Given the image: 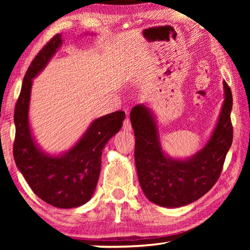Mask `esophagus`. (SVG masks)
<instances>
[{"label": "esophagus", "instance_id": "34e87169", "mask_svg": "<svg viewBox=\"0 0 250 250\" xmlns=\"http://www.w3.org/2000/svg\"><path fill=\"white\" fill-rule=\"evenodd\" d=\"M122 129H124L125 131H128V132H130V131L132 130V125H131V122H130V119L128 117H126L125 121H124V125H122Z\"/></svg>", "mask_w": 250, "mask_h": 250}]
</instances>
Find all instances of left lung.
<instances>
[{
  "mask_svg": "<svg viewBox=\"0 0 250 250\" xmlns=\"http://www.w3.org/2000/svg\"><path fill=\"white\" fill-rule=\"evenodd\" d=\"M224 90L225 99L213 134L206 146L188 160L171 159L163 153L150 109L138 104L131 110L135 167L147 200L160 206H184L205 195L216 183L232 142V96L226 82Z\"/></svg>",
  "mask_w": 250,
  "mask_h": 250,
  "instance_id": "1",
  "label": "left lung"
}]
</instances>
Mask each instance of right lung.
Returning a JSON list of instances; mask_svg holds the SVG:
<instances>
[{
	"label": "right lung",
	"mask_w": 250,
	"mask_h": 250,
	"mask_svg": "<svg viewBox=\"0 0 250 250\" xmlns=\"http://www.w3.org/2000/svg\"><path fill=\"white\" fill-rule=\"evenodd\" d=\"M62 43V35L56 34L33 59L24 76L14 110L13 155L16 167L37 196L58 208H73L91 198L99 179L103 149L120 130L125 115L119 110L96 119L82 139L59 156L46 154L35 145L28 124L32 79Z\"/></svg>",
	"instance_id": "right-lung-1"
}]
</instances>
